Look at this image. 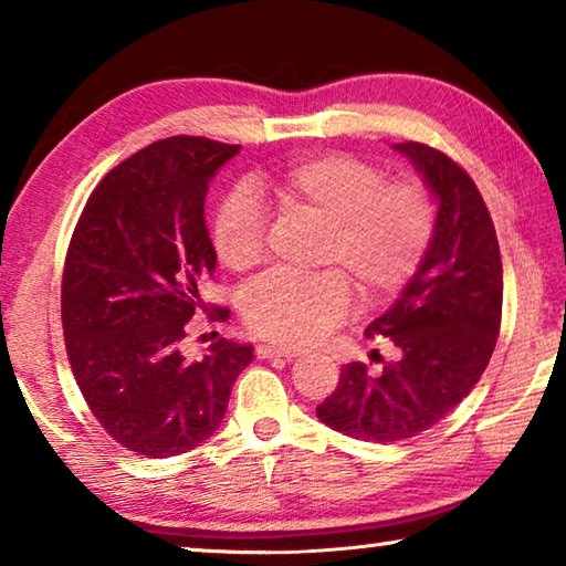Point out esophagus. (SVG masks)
<instances>
[{
	"label": "esophagus",
	"instance_id": "esophagus-1",
	"mask_svg": "<svg viewBox=\"0 0 566 566\" xmlns=\"http://www.w3.org/2000/svg\"><path fill=\"white\" fill-rule=\"evenodd\" d=\"M256 357H260V359H286V361H292L296 354L290 352V349H282V347H270V344H260V347H256Z\"/></svg>",
	"mask_w": 566,
	"mask_h": 566
}]
</instances>
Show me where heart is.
<instances>
[{
  "mask_svg": "<svg viewBox=\"0 0 566 566\" xmlns=\"http://www.w3.org/2000/svg\"><path fill=\"white\" fill-rule=\"evenodd\" d=\"M286 217L324 227L314 276L270 274L244 294L242 317L254 337L304 347L347 312L349 290L377 304L405 286L434 234V207L419 181H385L381 169L342 151L286 167L270 185ZM266 214L249 187H234L217 209L212 242L227 270L262 262Z\"/></svg>",
  "mask_w": 566,
  "mask_h": 566,
  "instance_id": "b5f03b06",
  "label": "heart"
}]
</instances>
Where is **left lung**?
Listing matches in <instances>:
<instances>
[{
    "label": "left lung",
    "mask_w": 566,
    "mask_h": 566,
    "mask_svg": "<svg viewBox=\"0 0 566 566\" xmlns=\"http://www.w3.org/2000/svg\"><path fill=\"white\" fill-rule=\"evenodd\" d=\"M437 202L434 234L397 302L367 327L399 357L379 375L344 364L339 385L317 407L334 432L364 442H399L444 419L482 377L502 322L500 242L472 177L419 142L395 145Z\"/></svg>",
    "instance_id": "obj_1"
}]
</instances>
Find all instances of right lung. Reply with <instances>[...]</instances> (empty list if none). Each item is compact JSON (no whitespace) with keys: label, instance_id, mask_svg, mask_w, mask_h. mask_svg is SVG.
I'll list each match as a JSON object with an SVG mask.
<instances>
[{"label":"right lung","instance_id":"right-lung-1","mask_svg":"<svg viewBox=\"0 0 566 566\" xmlns=\"http://www.w3.org/2000/svg\"><path fill=\"white\" fill-rule=\"evenodd\" d=\"M239 145L169 137L124 159L87 199L62 276L66 357L84 399L129 452L175 457L222 424L252 344L179 352L217 252L205 224L209 181ZM217 310V317H227Z\"/></svg>","mask_w":566,"mask_h":566}]
</instances>
